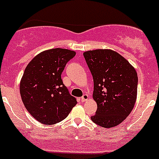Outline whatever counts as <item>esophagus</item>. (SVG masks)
Returning <instances> with one entry per match:
<instances>
[{
    "mask_svg": "<svg viewBox=\"0 0 159 159\" xmlns=\"http://www.w3.org/2000/svg\"><path fill=\"white\" fill-rule=\"evenodd\" d=\"M81 101H82V102L87 101V100H89V96H88V95H86V94L83 95V96H81Z\"/></svg>",
    "mask_w": 159,
    "mask_h": 159,
    "instance_id": "obj_1",
    "label": "esophagus"
}]
</instances>
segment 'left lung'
Instances as JSON below:
<instances>
[{
    "mask_svg": "<svg viewBox=\"0 0 159 159\" xmlns=\"http://www.w3.org/2000/svg\"><path fill=\"white\" fill-rule=\"evenodd\" d=\"M93 78L97 103L92 121L103 128L122 122L134 107L138 77L135 68L116 52L96 49L83 53Z\"/></svg>",
    "mask_w": 159,
    "mask_h": 159,
    "instance_id": "1",
    "label": "left lung"
}]
</instances>
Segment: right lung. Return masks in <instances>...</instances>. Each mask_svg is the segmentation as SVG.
Here are the masks:
<instances>
[{
	"instance_id": "1",
	"label": "right lung",
	"mask_w": 159,
	"mask_h": 159,
	"mask_svg": "<svg viewBox=\"0 0 159 159\" xmlns=\"http://www.w3.org/2000/svg\"><path fill=\"white\" fill-rule=\"evenodd\" d=\"M76 52L52 48L37 55L28 63L20 81L25 107L37 121L54 125L68 116L77 104L61 78L62 72Z\"/></svg>"
}]
</instances>
